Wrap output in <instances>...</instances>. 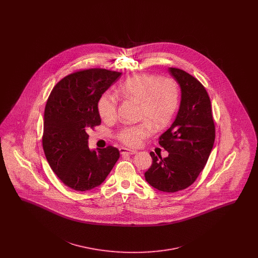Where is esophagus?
Listing matches in <instances>:
<instances>
[{"label":"esophagus","mask_w":258,"mask_h":258,"mask_svg":"<svg viewBox=\"0 0 258 258\" xmlns=\"http://www.w3.org/2000/svg\"><path fill=\"white\" fill-rule=\"evenodd\" d=\"M121 155H135L137 152L135 150H130L126 148H120Z\"/></svg>","instance_id":"34e87169"}]
</instances>
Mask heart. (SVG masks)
<instances>
[{
    "label": "heart",
    "mask_w": 258,
    "mask_h": 258,
    "mask_svg": "<svg viewBox=\"0 0 258 258\" xmlns=\"http://www.w3.org/2000/svg\"><path fill=\"white\" fill-rule=\"evenodd\" d=\"M117 94L121 98L139 102V118L143 122L125 125L116 135L127 147H138L155 131L164 130L178 109L180 87L172 77L157 74H137L120 84ZM118 101L109 94H103L98 100V112L105 122L117 118Z\"/></svg>",
    "instance_id": "obj_1"
}]
</instances>
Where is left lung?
<instances>
[{"instance_id":"8db88e82","label":"left lung","mask_w":258,"mask_h":258,"mask_svg":"<svg viewBox=\"0 0 258 258\" xmlns=\"http://www.w3.org/2000/svg\"><path fill=\"white\" fill-rule=\"evenodd\" d=\"M169 73L181 87V103L171 126L159 138L167 158L151 152V167L145 179L155 188L176 192L194 184L207 163L214 146L216 130L211 100L204 86L196 77L177 68Z\"/></svg>"}]
</instances>
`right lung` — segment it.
Segmentation results:
<instances>
[{
	"label": "right lung",
	"mask_w": 258,
	"mask_h": 258,
	"mask_svg": "<svg viewBox=\"0 0 258 258\" xmlns=\"http://www.w3.org/2000/svg\"><path fill=\"white\" fill-rule=\"evenodd\" d=\"M122 73L89 69L67 75L47 99L42 147L51 169L66 185L77 191L101 184L120 158L117 148L91 151L86 131L100 124L98 98Z\"/></svg>",
	"instance_id": "right-lung-1"
}]
</instances>
